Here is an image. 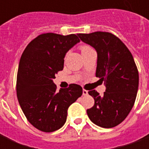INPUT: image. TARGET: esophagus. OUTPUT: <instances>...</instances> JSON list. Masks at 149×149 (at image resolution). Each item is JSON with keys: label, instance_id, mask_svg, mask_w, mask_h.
<instances>
[{"label": "esophagus", "instance_id": "obj_1", "mask_svg": "<svg viewBox=\"0 0 149 149\" xmlns=\"http://www.w3.org/2000/svg\"><path fill=\"white\" fill-rule=\"evenodd\" d=\"M88 95V91L85 89H83V96H87Z\"/></svg>", "mask_w": 149, "mask_h": 149}]
</instances>
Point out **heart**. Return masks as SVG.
I'll list each match as a JSON object with an SVG mask.
<instances>
[{"mask_svg":"<svg viewBox=\"0 0 149 149\" xmlns=\"http://www.w3.org/2000/svg\"><path fill=\"white\" fill-rule=\"evenodd\" d=\"M80 49H81V53H84V52H87L88 50L92 49V48L89 45H82L80 46Z\"/></svg>","mask_w":149,"mask_h":149,"instance_id":"1","label":"heart"}]
</instances>
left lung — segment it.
Returning a JSON list of instances; mask_svg holds the SVG:
<instances>
[{
    "instance_id": "obj_1",
    "label": "left lung",
    "mask_w": 149,
    "mask_h": 149,
    "mask_svg": "<svg viewBox=\"0 0 149 149\" xmlns=\"http://www.w3.org/2000/svg\"><path fill=\"white\" fill-rule=\"evenodd\" d=\"M78 36L97 50L96 77L106 87L102 97L96 90L88 92L95 102L87 114L95 125L113 128L127 117L134 105L139 85L137 67L127 46L114 34L94 32Z\"/></svg>"
}]
</instances>
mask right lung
Here are the masks:
<instances>
[{
	"label": "right lung",
	"mask_w": 149,
	"mask_h": 149,
	"mask_svg": "<svg viewBox=\"0 0 149 149\" xmlns=\"http://www.w3.org/2000/svg\"><path fill=\"white\" fill-rule=\"evenodd\" d=\"M80 41L76 34L48 33L34 38L21 55L17 77V95L24 116L40 131L52 132L65 125L68 107L83 93L70 84L56 91L52 80L63 70L65 56Z\"/></svg>",
	"instance_id": "1"
}]
</instances>
